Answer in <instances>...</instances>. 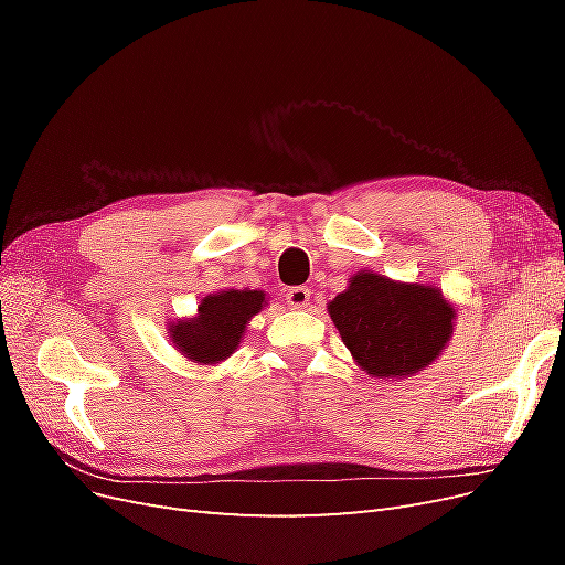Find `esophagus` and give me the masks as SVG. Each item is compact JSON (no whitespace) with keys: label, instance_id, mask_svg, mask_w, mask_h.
<instances>
[{"label":"esophagus","instance_id":"34e87169","mask_svg":"<svg viewBox=\"0 0 565 565\" xmlns=\"http://www.w3.org/2000/svg\"><path fill=\"white\" fill-rule=\"evenodd\" d=\"M285 299L289 306H292V309H306L311 301V289L309 287H292V289H287Z\"/></svg>","mask_w":565,"mask_h":565}]
</instances>
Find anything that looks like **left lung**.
I'll return each instance as SVG.
<instances>
[{
  "label": "left lung",
  "mask_w": 565,
  "mask_h": 565,
  "mask_svg": "<svg viewBox=\"0 0 565 565\" xmlns=\"http://www.w3.org/2000/svg\"><path fill=\"white\" fill-rule=\"evenodd\" d=\"M353 361L370 377L401 380L431 365L452 337L455 309L434 285L361 270L328 303Z\"/></svg>",
  "instance_id": "left-lung-1"
}]
</instances>
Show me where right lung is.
I'll return each mask as SVG.
<instances>
[{"label":"right lung","instance_id":"right-lung-1","mask_svg":"<svg viewBox=\"0 0 565 565\" xmlns=\"http://www.w3.org/2000/svg\"><path fill=\"white\" fill-rule=\"evenodd\" d=\"M266 306L262 289H224L207 295L198 316L169 324L172 344L188 361L202 365H216L241 344L247 322Z\"/></svg>","mask_w":565,"mask_h":565}]
</instances>
